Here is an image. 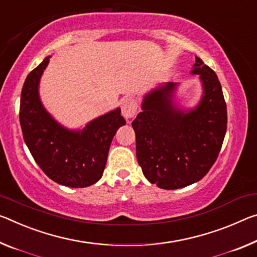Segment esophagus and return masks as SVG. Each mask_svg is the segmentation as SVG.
<instances>
[{"label":"esophagus","instance_id":"1","mask_svg":"<svg viewBox=\"0 0 257 257\" xmlns=\"http://www.w3.org/2000/svg\"><path fill=\"white\" fill-rule=\"evenodd\" d=\"M136 111H137L136 103L132 98H125L122 100L121 112H122V115H123L125 119L129 120V119H132V117L135 116Z\"/></svg>","mask_w":257,"mask_h":257}]
</instances>
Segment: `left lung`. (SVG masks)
<instances>
[{
  "label": "left lung",
  "mask_w": 257,
  "mask_h": 257,
  "mask_svg": "<svg viewBox=\"0 0 257 257\" xmlns=\"http://www.w3.org/2000/svg\"><path fill=\"white\" fill-rule=\"evenodd\" d=\"M201 97L193 107L177 98L180 83H160L144 93L133 121L137 161L150 183L175 190L200 181L216 161L226 133V104L218 77L195 57Z\"/></svg>",
  "instance_id": "obj_1"
}]
</instances>
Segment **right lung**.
<instances>
[{
  "label": "right lung",
  "mask_w": 257,
  "mask_h": 257,
  "mask_svg": "<svg viewBox=\"0 0 257 257\" xmlns=\"http://www.w3.org/2000/svg\"><path fill=\"white\" fill-rule=\"evenodd\" d=\"M51 56L27 75L20 96L19 120L24 141L44 174L60 185L85 187L103 176L109 145L125 124L120 107L70 129L47 111L40 97V81Z\"/></svg>",
  "instance_id": "1"
}]
</instances>
